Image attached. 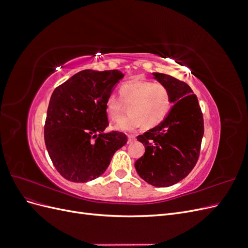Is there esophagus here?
<instances>
[{"instance_id": "esophagus-1", "label": "esophagus", "mask_w": 248, "mask_h": 248, "mask_svg": "<svg viewBox=\"0 0 248 248\" xmlns=\"http://www.w3.org/2000/svg\"><path fill=\"white\" fill-rule=\"evenodd\" d=\"M136 140V137L133 136H128V144H132V142Z\"/></svg>"}]
</instances>
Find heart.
<instances>
[{
	"label": "heart",
	"instance_id": "b5f03b06",
	"mask_svg": "<svg viewBox=\"0 0 248 248\" xmlns=\"http://www.w3.org/2000/svg\"><path fill=\"white\" fill-rule=\"evenodd\" d=\"M127 107L128 114L115 124L120 131L131 132L142 125L151 129L167 118L171 108V94L168 87L148 79H133L119 89V97L111 94L106 101L107 116L111 121L122 116Z\"/></svg>",
	"mask_w": 248,
	"mask_h": 248
}]
</instances>
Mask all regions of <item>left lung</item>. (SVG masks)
<instances>
[{
	"mask_svg": "<svg viewBox=\"0 0 248 248\" xmlns=\"http://www.w3.org/2000/svg\"><path fill=\"white\" fill-rule=\"evenodd\" d=\"M153 77L169 88L174 106L159 125L138 137L145 154L134 167L147 183L168 187L181 181L196 166L204 120L197 96L186 82L158 72Z\"/></svg>",
	"mask_w": 248,
	"mask_h": 248,
	"instance_id": "obj_1",
	"label": "left lung"
}]
</instances>
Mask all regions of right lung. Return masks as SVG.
Returning a JSON list of instances; mask_svg holds the SVG:
<instances>
[{"label":"right lung","mask_w":248,"mask_h":248,"mask_svg":"<svg viewBox=\"0 0 248 248\" xmlns=\"http://www.w3.org/2000/svg\"><path fill=\"white\" fill-rule=\"evenodd\" d=\"M123 78L119 70L86 69L52 92L44 141L55 168L68 181L84 183L98 178L127 142L122 132H103L108 126L107 98Z\"/></svg>","instance_id":"obj_1"}]
</instances>
